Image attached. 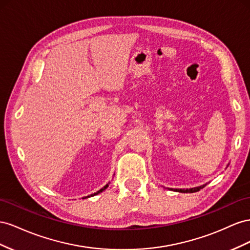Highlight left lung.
<instances>
[{
    "label": "left lung",
    "instance_id": "left-lung-1",
    "mask_svg": "<svg viewBox=\"0 0 250 250\" xmlns=\"http://www.w3.org/2000/svg\"><path fill=\"white\" fill-rule=\"evenodd\" d=\"M229 166V163H228L227 165V167ZM206 185V183L205 184H203V185H200V187H196V188H168V189H173V190H175V191H178V192H196V191H198V190H200L201 188H203Z\"/></svg>",
    "mask_w": 250,
    "mask_h": 250
}]
</instances>
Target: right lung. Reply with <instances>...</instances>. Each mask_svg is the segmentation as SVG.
Here are the masks:
<instances>
[{
  "mask_svg": "<svg viewBox=\"0 0 250 250\" xmlns=\"http://www.w3.org/2000/svg\"><path fill=\"white\" fill-rule=\"evenodd\" d=\"M109 184H110V182L109 183H106L105 185H104V187L103 188H101V189H99V190H97L96 192H94V194H92V195H90V196H87V197H84V198H90V197H93V196H95V195H98L99 194V192H103L106 188H108L109 187ZM84 198H83V199H84Z\"/></svg>",
  "mask_w": 250,
  "mask_h": 250,
  "instance_id": "add662e5",
  "label": "right lung"
}]
</instances>
